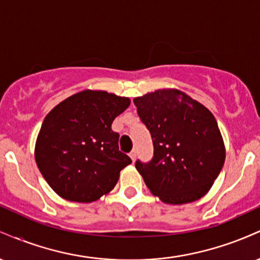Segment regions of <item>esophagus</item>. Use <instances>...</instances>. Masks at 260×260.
I'll return each mask as SVG.
<instances>
[{"label":"esophagus","mask_w":260,"mask_h":260,"mask_svg":"<svg viewBox=\"0 0 260 260\" xmlns=\"http://www.w3.org/2000/svg\"><path fill=\"white\" fill-rule=\"evenodd\" d=\"M129 157H131V159H132V161H133V162H134V161H136V157H137V153H136V151H131V153H129Z\"/></svg>","instance_id":"obj_1"}]
</instances>
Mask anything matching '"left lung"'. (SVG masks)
<instances>
[{
  "label": "left lung",
  "mask_w": 260,
  "mask_h": 260,
  "mask_svg": "<svg viewBox=\"0 0 260 260\" xmlns=\"http://www.w3.org/2000/svg\"><path fill=\"white\" fill-rule=\"evenodd\" d=\"M133 103L154 144L151 161L136 162L150 192L174 205L204 197L226 156L213 113L178 89H159Z\"/></svg>",
  "instance_id": "obj_1"
}]
</instances>
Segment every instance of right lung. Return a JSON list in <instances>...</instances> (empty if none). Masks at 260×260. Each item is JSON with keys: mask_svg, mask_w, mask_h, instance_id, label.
<instances>
[{"mask_svg": "<svg viewBox=\"0 0 260 260\" xmlns=\"http://www.w3.org/2000/svg\"><path fill=\"white\" fill-rule=\"evenodd\" d=\"M129 104L128 98L86 89L47 113L35 143V161L59 197L91 203L113 189L132 160L118 150L120 134L111 124Z\"/></svg>", "mask_w": 260, "mask_h": 260, "instance_id": "add662e5", "label": "right lung"}]
</instances>
